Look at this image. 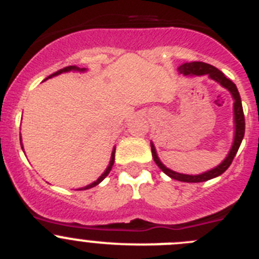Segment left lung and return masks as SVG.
<instances>
[{"label":"left lung","mask_w":259,"mask_h":259,"mask_svg":"<svg viewBox=\"0 0 259 259\" xmlns=\"http://www.w3.org/2000/svg\"><path fill=\"white\" fill-rule=\"evenodd\" d=\"M179 71L180 74L184 75H209L212 80L221 83L224 88H227L231 92V95H232L233 100H235V104H233V111H235V139H233L232 148H231L227 158H226L219 166L212 168V170L201 174V175H184V174L171 171L170 168H167L166 166H163L162 162L158 159L154 145H153V143H150L153 159H154L157 166L159 167L166 175H168L170 178H172V179L175 180L185 183L206 182V180H210L212 179V178H217V176L222 175V174L231 166L233 158H235L237 150H239L240 144H241L242 139H244V134H245V118H244V111H242L241 98H240L239 91H237L236 85L233 84V81H231L222 71H219L218 68H215L214 66L209 65V63H205V62H187V63H183V65L180 66Z\"/></svg>","instance_id":"obj_1"}]
</instances>
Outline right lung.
I'll use <instances>...</instances> for the list:
<instances>
[{
    "label": "right lung",
    "instance_id": "add662e5",
    "mask_svg": "<svg viewBox=\"0 0 259 259\" xmlns=\"http://www.w3.org/2000/svg\"><path fill=\"white\" fill-rule=\"evenodd\" d=\"M71 70H79V71H83L84 68H81V70H80V68H79V67H76V66H67V67L61 68V70H58V71H57V72H54V74H52V75H50V76H48V77H52V76H54V75L62 74V72H67V71H71ZM48 77H47V79H48ZM114 159H115V149H114V150H113V153H111V161H110V164H109V167H107V168H106V171H105V172L102 174V175L100 176V178H98V179L96 180L95 183H92V184L87 185V187H84L83 189L93 188V187H95V185L100 184V183H101L102 180H104L107 175H109L110 171H111V167H113V164H114Z\"/></svg>",
    "mask_w": 259,
    "mask_h": 259
}]
</instances>
